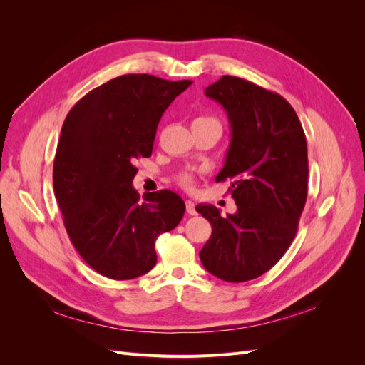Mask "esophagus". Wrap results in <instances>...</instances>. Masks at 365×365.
<instances>
[{
	"label": "esophagus",
	"mask_w": 365,
	"mask_h": 365,
	"mask_svg": "<svg viewBox=\"0 0 365 365\" xmlns=\"http://www.w3.org/2000/svg\"><path fill=\"white\" fill-rule=\"evenodd\" d=\"M185 210H187V213L189 215H196V208H195V202L193 201H190V200H187L185 201Z\"/></svg>",
	"instance_id": "34e87169"
}]
</instances>
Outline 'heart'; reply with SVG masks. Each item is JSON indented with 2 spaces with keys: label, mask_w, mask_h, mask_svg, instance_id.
I'll list each match as a JSON object with an SVG mask.
<instances>
[{
  "label": "heart",
  "mask_w": 365,
  "mask_h": 365,
  "mask_svg": "<svg viewBox=\"0 0 365 365\" xmlns=\"http://www.w3.org/2000/svg\"><path fill=\"white\" fill-rule=\"evenodd\" d=\"M196 121H215V123H219V121L216 120V118H213V117H197L193 123H196ZM178 181H180V184L181 185H184V187H189L190 184H192V176L189 175V173H182L180 178H178Z\"/></svg>",
  "instance_id": "heart-1"
}]
</instances>
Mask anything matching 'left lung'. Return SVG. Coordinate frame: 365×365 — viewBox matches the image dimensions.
I'll list each match as a JSON object with an SVG mask.
<instances>
[{
    "instance_id": "left-lung-1",
    "label": "left lung",
    "mask_w": 365,
    "mask_h": 365,
    "mask_svg": "<svg viewBox=\"0 0 365 365\" xmlns=\"http://www.w3.org/2000/svg\"><path fill=\"white\" fill-rule=\"evenodd\" d=\"M205 96L224 106L230 149L216 182L230 180L235 215L196 205L212 224L200 251L217 279L240 283L260 277L289 248L307 197V145L294 108L277 94L235 76H222Z\"/></svg>"
}]
</instances>
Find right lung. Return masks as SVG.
Wrapping results in <instances>:
<instances>
[{
  "label": "right lung",
  "mask_w": 365,
  "mask_h": 365,
  "mask_svg": "<svg viewBox=\"0 0 365 365\" xmlns=\"http://www.w3.org/2000/svg\"><path fill=\"white\" fill-rule=\"evenodd\" d=\"M192 81L125 74L94 88L63 121L53 165L54 196L71 244L98 274L130 280L157 263L155 240L181 222L170 190L140 200L135 160L152 155L163 113Z\"/></svg>",
  "instance_id": "obj_1"
}]
</instances>
